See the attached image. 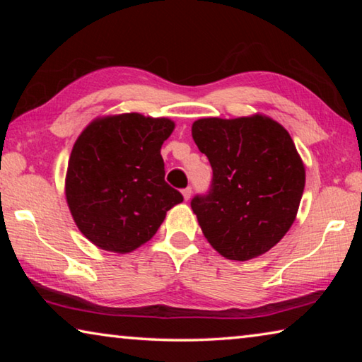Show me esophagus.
<instances>
[{
	"instance_id": "34e87169",
	"label": "esophagus",
	"mask_w": 362,
	"mask_h": 362,
	"mask_svg": "<svg viewBox=\"0 0 362 362\" xmlns=\"http://www.w3.org/2000/svg\"><path fill=\"white\" fill-rule=\"evenodd\" d=\"M182 194H183V198H185V201H188L189 198H192V188H185V189H182Z\"/></svg>"
}]
</instances>
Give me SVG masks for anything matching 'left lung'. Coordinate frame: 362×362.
I'll use <instances>...</instances> for the list:
<instances>
[{
    "instance_id": "1",
    "label": "left lung",
    "mask_w": 362,
    "mask_h": 362,
    "mask_svg": "<svg viewBox=\"0 0 362 362\" xmlns=\"http://www.w3.org/2000/svg\"><path fill=\"white\" fill-rule=\"evenodd\" d=\"M192 136L214 173L209 194L192 201L206 240L228 260L268 252L289 231L305 188V166L289 132L255 113L196 119Z\"/></svg>"
}]
</instances>
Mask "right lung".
<instances>
[{"mask_svg": "<svg viewBox=\"0 0 362 362\" xmlns=\"http://www.w3.org/2000/svg\"><path fill=\"white\" fill-rule=\"evenodd\" d=\"M175 127L140 113L99 116L79 134L65 175L78 230L99 249L127 254L150 241L183 196L164 182L161 146Z\"/></svg>", "mask_w": 362, "mask_h": 362, "instance_id": "right-lung-1", "label": "right lung"}]
</instances>
